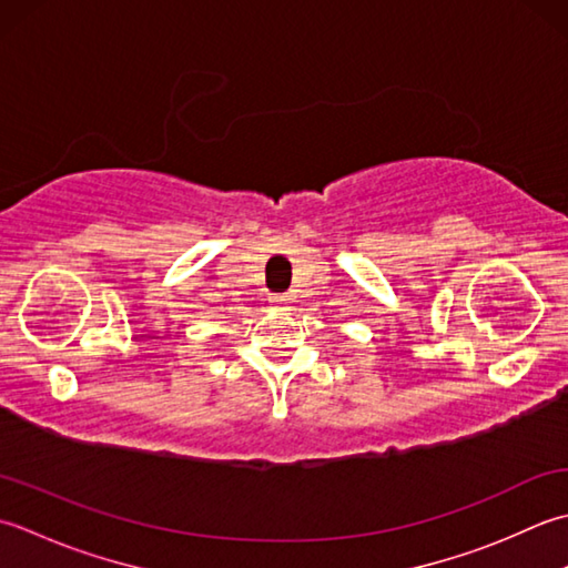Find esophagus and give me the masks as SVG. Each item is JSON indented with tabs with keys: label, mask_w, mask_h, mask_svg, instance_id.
I'll return each instance as SVG.
<instances>
[{
	"label": "esophagus",
	"mask_w": 568,
	"mask_h": 568,
	"mask_svg": "<svg viewBox=\"0 0 568 568\" xmlns=\"http://www.w3.org/2000/svg\"><path fill=\"white\" fill-rule=\"evenodd\" d=\"M270 304L274 308H284L286 304H292V301H288V294H274V296H270Z\"/></svg>",
	"instance_id": "obj_1"
}]
</instances>
